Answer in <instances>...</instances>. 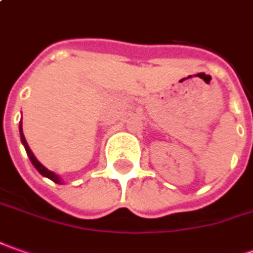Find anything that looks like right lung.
<instances>
[{
    "label": "right lung",
    "mask_w": 253,
    "mask_h": 253,
    "mask_svg": "<svg viewBox=\"0 0 253 253\" xmlns=\"http://www.w3.org/2000/svg\"><path fill=\"white\" fill-rule=\"evenodd\" d=\"M19 133H21V141H22L23 147H25V150H26V154H28V157H29V160H31V162L33 164V167L38 169V172H39L40 175H43L44 178H48L50 180H53L54 183H58V185H63L64 182H63V179L60 178L57 173H54L53 170L47 169L44 165H42L39 161H38V158L33 155V153H32V150L29 148V145H28V143H26V138H25V135H23V131H22V123H19Z\"/></svg>",
    "instance_id": "obj_1"
}]
</instances>
